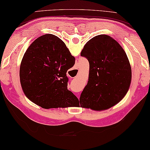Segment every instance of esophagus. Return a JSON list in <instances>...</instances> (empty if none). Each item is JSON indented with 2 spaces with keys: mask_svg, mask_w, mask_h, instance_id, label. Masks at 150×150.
Masks as SVG:
<instances>
[{
  "mask_svg": "<svg viewBox=\"0 0 150 150\" xmlns=\"http://www.w3.org/2000/svg\"><path fill=\"white\" fill-rule=\"evenodd\" d=\"M77 70H78L77 68H75V69H74V71H77Z\"/></svg>",
  "mask_w": 150,
  "mask_h": 150,
  "instance_id": "esophagus-1",
  "label": "esophagus"
}]
</instances>
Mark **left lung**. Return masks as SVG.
Segmentation results:
<instances>
[{
  "mask_svg": "<svg viewBox=\"0 0 150 150\" xmlns=\"http://www.w3.org/2000/svg\"><path fill=\"white\" fill-rule=\"evenodd\" d=\"M80 55L89 62L88 80L80 97V107L103 110L121 101L131 82V67L127 54L111 36H95Z\"/></svg>",
  "mask_w": 150,
  "mask_h": 150,
  "instance_id": "1",
  "label": "left lung"
}]
</instances>
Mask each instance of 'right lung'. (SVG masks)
<instances>
[{"label": "right lung", "instance_id": "1", "mask_svg": "<svg viewBox=\"0 0 150 150\" xmlns=\"http://www.w3.org/2000/svg\"><path fill=\"white\" fill-rule=\"evenodd\" d=\"M75 64L65 43L53 34L36 38L21 60L20 82L28 99L45 109L75 106L79 99L68 89L66 72Z\"/></svg>", "mask_w": 150, "mask_h": 150}]
</instances>
